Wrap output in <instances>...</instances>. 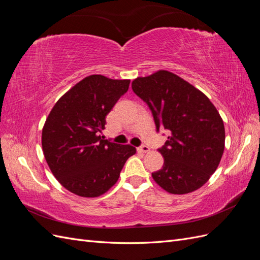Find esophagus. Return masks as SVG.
<instances>
[{
  "label": "esophagus",
  "mask_w": 260,
  "mask_h": 260,
  "mask_svg": "<svg viewBox=\"0 0 260 260\" xmlns=\"http://www.w3.org/2000/svg\"><path fill=\"white\" fill-rule=\"evenodd\" d=\"M138 151L141 153H147L149 151V147L147 145H141L140 147H138Z\"/></svg>",
  "instance_id": "34e87169"
}]
</instances>
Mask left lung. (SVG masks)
<instances>
[{
  "label": "left lung",
  "instance_id": "obj_1",
  "mask_svg": "<svg viewBox=\"0 0 260 260\" xmlns=\"http://www.w3.org/2000/svg\"><path fill=\"white\" fill-rule=\"evenodd\" d=\"M132 90L151 109L156 131L170 136L160 148L162 168L155 182L172 194H186L205 184L224 149V125L209 99L177 75L159 70L137 78Z\"/></svg>",
  "mask_w": 260,
  "mask_h": 260
}]
</instances>
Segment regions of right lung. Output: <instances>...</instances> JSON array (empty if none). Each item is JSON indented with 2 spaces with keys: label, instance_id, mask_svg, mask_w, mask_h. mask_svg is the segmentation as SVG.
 <instances>
[{
  "label": "right lung",
  "instance_id": "obj_1",
  "mask_svg": "<svg viewBox=\"0 0 260 260\" xmlns=\"http://www.w3.org/2000/svg\"><path fill=\"white\" fill-rule=\"evenodd\" d=\"M130 80L92 75L54 105L42 130L44 157L54 177L74 194L96 198L107 192L137 149L101 137L106 116L129 89Z\"/></svg>",
  "mask_w": 260,
  "mask_h": 260
}]
</instances>
